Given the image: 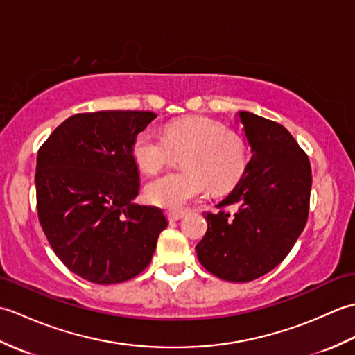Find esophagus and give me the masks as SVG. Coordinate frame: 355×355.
I'll return each instance as SVG.
<instances>
[{"mask_svg": "<svg viewBox=\"0 0 355 355\" xmlns=\"http://www.w3.org/2000/svg\"><path fill=\"white\" fill-rule=\"evenodd\" d=\"M166 215H168V220L171 223H175L178 220H182V218L186 215V212H184V210H169V212Z\"/></svg>", "mask_w": 355, "mask_h": 355, "instance_id": "obj_1", "label": "esophagus"}]
</instances>
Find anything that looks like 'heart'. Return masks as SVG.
<instances>
[{"instance_id": "1", "label": "heart", "mask_w": 355, "mask_h": 355, "mask_svg": "<svg viewBox=\"0 0 355 355\" xmlns=\"http://www.w3.org/2000/svg\"><path fill=\"white\" fill-rule=\"evenodd\" d=\"M173 154H184L182 168L186 171L153 180L145 189L149 202L166 209L183 207L201 197L207 187L214 193L232 189L248 164L244 139L207 117L177 120L166 128L164 137L145 130L132 145L134 160L148 175L172 164Z\"/></svg>"}]
</instances>
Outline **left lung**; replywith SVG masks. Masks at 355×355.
Segmentation results:
<instances>
[{"mask_svg": "<svg viewBox=\"0 0 355 355\" xmlns=\"http://www.w3.org/2000/svg\"><path fill=\"white\" fill-rule=\"evenodd\" d=\"M239 117L252 158L220 212H205L207 232L195 247L201 266L230 282L253 281L285 259L306 224L311 192L310 160L293 135L252 112Z\"/></svg>", "mask_w": 355, "mask_h": 355, "instance_id": "left-lung-1", "label": "left lung"}]
</instances>
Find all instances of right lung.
I'll use <instances>...</instances> for the list:
<instances>
[{"mask_svg": "<svg viewBox=\"0 0 355 355\" xmlns=\"http://www.w3.org/2000/svg\"><path fill=\"white\" fill-rule=\"evenodd\" d=\"M150 111L80 112L59 125L36 158L41 227L64 266L93 284H119L145 270L168 221L134 205L140 177L132 157Z\"/></svg>", "mask_w": 355, "mask_h": 355, "instance_id": "add662e5", "label": "right lung"}]
</instances>
